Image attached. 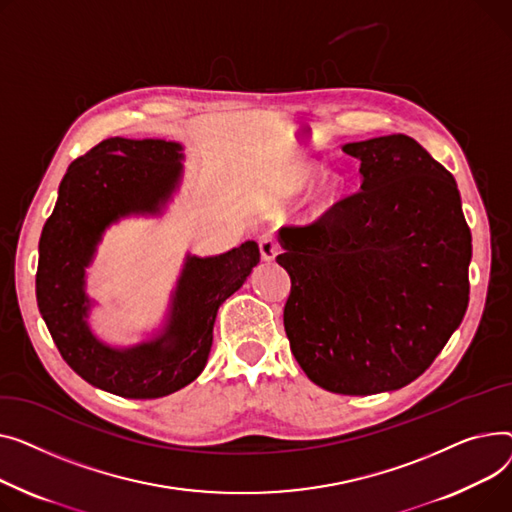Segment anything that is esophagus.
<instances>
[{
    "instance_id": "obj_1",
    "label": "esophagus",
    "mask_w": 512,
    "mask_h": 512,
    "mask_svg": "<svg viewBox=\"0 0 512 512\" xmlns=\"http://www.w3.org/2000/svg\"><path fill=\"white\" fill-rule=\"evenodd\" d=\"M258 246H260L262 260H266V262L275 260V258H277V254L281 252L279 242H277V239H275L273 235H270V233H264V235L258 239Z\"/></svg>"
}]
</instances>
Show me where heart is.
Segmentation results:
<instances>
[{
    "mask_svg": "<svg viewBox=\"0 0 512 512\" xmlns=\"http://www.w3.org/2000/svg\"><path fill=\"white\" fill-rule=\"evenodd\" d=\"M314 173H316L314 167H302V169H297V171L287 179V184H285L287 194H299V192H304V190L310 186ZM341 196H343V179H341L339 175H335V173L324 175V177L320 179V184H318L314 196H312L310 215H312V217L324 215L326 210H330V208H333V206L341 200Z\"/></svg>",
    "mask_w": 512,
    "mask_h": 512,
    "instance_id": "b5f03b06",
    "label": "heart"
}]
</instances>
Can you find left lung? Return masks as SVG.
Instances as JSON below:
<instances>
[{
    "mask_svg": "<svg viewBox=\"0 0 512 512\" xmlns=\"http://www.w3.org/2000/svg\"><path fill=\"white\" fill-rule=\"evenodd\" d=\"M362 190L279 231L283 322L306 376L376 395L422 376L469 304L471 231L455 177L405 134L349 142Z\"/></svg>",
    "mask_w": 512,
    "mask_h": 512,
    "instance_id": "left-lung-1",
    "label": "left lung"
}]
</instances>
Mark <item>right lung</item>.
I'll list each match as a JSON object with an SVG mask.
<instances>
[{
    "label": "right lung",
    "mask_w": 512,
    "mask_h": 512,
    "mask_svg": "<svg viewBox=\"0 0 512 512\" xmlns=\"http://www.w3.org/2000/svg\"><path fill=\"white\" fill-rule=\"evenodd\" d=\"M182 144L107 138L66 171L39 242L37 304L66 364L107 393L159 399L200 376L213 345L219 306L260 262L256 242L219 256H188L163 333L128 349L90 330L84 268L103 231L128 215H157L182 179Z\"/></svg>",
    "instance_id": "add662e5"
}]
</instances>
